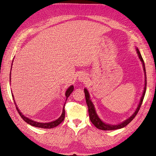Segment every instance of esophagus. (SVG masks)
<instances>
[{"label":"esophagus","mask_w":156,"mask_h":156,"mask_svg":"<svg viewBox=\"0 0 156 156\" xmlns=\"http://www.w3.org/2000/svg\"><path fill=\"white\" fill-rule=\"evenodd\" d=\"M87 79V78L86 75L84 74V73H82V74L79 75L78 76V80L80 82H86Z\"/></svg>","instance_id":"obj_1"}]
</instances>
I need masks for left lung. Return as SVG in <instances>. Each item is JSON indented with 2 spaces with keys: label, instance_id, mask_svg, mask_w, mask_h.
Wrapping results in <instances>:
<instances>
[{
  "label": "left lung",
  "instance_id": "8db88e82",
  "mask_svg": "<svg viewBox=\"0 0 156 156\" xmlns=\"http://www.w3.org/2000/svg\"><path fill=\"white\" fill-rule=\"evenodd\" d=\"M136 50L137 54H138L139 59L140 60V61L142 64V67H143V70H144V79H145L144 80V90H143V92H142V96L140 98V100L138 107H137L136 111L134 112L133 114H132L130 117L128 118L127 119H126L125 121H123V122H122L121 123L117 124V125H111V124L105 123V122H103V121L100 119L98 115L97 114L96 109H95V107H94V105L93 102H92L91 100L90 99V95H89L87 89V88L84 89V95H85L86 102H87V107H88L89 118H90L91 122L93 123L94 125L98 129H101V130L110 131V130H115V129H119L125 127V126L127 125L129 122H131L132 120H133V118L136 117V115H137V113H138L140 108V107H141V105L142 103V101H143V99H144V97L145 95V92H146V89H147V76H146V70H145V65H144V60H143V59H142L140 53V51H139V49L137 48V47H136Z\"/></svg>",
  "mask_w": 156,
  "mask_h": 156
}]
</instances>
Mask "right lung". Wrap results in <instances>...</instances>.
Instances as JSON below:
<instances>
[{"label":"right lung","mask_w":156,"mask_h":156,"mask_svg":"<svg viewBox=\"0 0 156 156\" xmlns=\"http://www.w3.org/2000/svg\"><path fill=\"white\" fill-rule=\"evenodd\" d=\"M13 63V61H12ZM12 65L11 66V70H12ZM9 81L11 82V73H10V76H9ZM73 91V85H71L69 87L67 90H66L65 92V96H66V101H67V100L68 98V97L70 96V94L72 93V91ZM12 97H13V99H14V103L16 105V109L19 113L20 115L21 116V118H23V120H25V122H26L27 123H28L29 125H30L33 126H36V127H39V128H43V129H51V128H54L57 126L58 125H60V123H61L63 120L65 119V105H64V107H63V109H62V113L61 115L60 116V117L56 119V120H54V121H51V122H36V121H34L32 120L30 118H29L27 117H26L23 114L22 112H20V109H18V107H17L16 103L15 102V100H14V95L12 93Z\"/></svg>","instance_id":"obj_1"}]
</instances>
